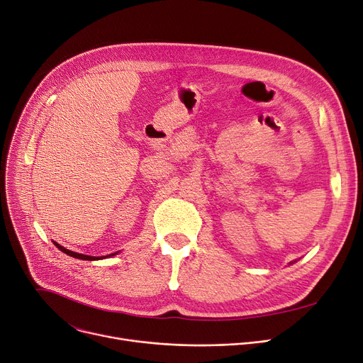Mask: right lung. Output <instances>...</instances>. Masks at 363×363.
Segmentation results:
<instances>
[{
    "label": "right lung",
    "instance_id": "right-lung-1",
    "mask_svg": "<svg viewBox=\"0 0 363 363\" xmlns=\"http://www.w3.org/2000/svg\"><path fill=\"white\" fill-rule=\"evenodd\" d=\"M55 244V247L59 250H62L63 253H66L67 256H72V257H76V259H82V260H99V259H101V257H94V256H86V255H81V253H74V252H70V250H67V249H65V247H62L60 244H57V242H54ZM116 255V253H114ZM114 255H108V257L110 256H114Z\"/></svg>",
    "mask_w": 363,
    "mask_h": 363
}]
</instances>
